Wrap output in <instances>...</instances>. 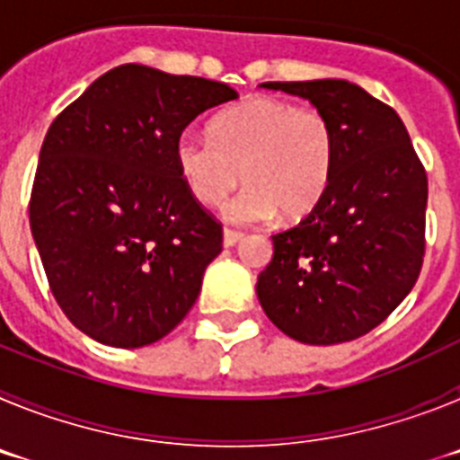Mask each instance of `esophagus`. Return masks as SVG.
I'll list each match as a JSON object with an SVG mask.
<instances>
[{
  "mask_svg": "<svg viewBox=\"0 0 460 460\" xmlns=\"http://www.w3.org/2000/svg\"><path fill=\"white\" fill-rule=\"evenodd\" d=\"M242 237H243V234L239 233V230L226 227V230H223V246H234V243H237Z\"/></svg>",
  "mask_w": 460,
  "mask_h": 460,
  "instance_id": "1",
  "label": "esophagus"
}]
</instances>
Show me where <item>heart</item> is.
Returning a JSON list of instances; mask_svg holds the SVG:
<instances>
[{
    "instance_id": "1",
    "label": "heart",
    "mask_w": 460,
    "mask_h": 460,
    "mask_svg": "<svg viewBox=\"0 0 460 460\" xmlns=\"http://www.w3.org/2000/svg\"><path fill=\"white\" fill-rule=\"evenodd\" d=\"M174 165L186 190L202 205H226L237 223L304 217L327 190L336 165L334 124L315 105L255 96L223 110L209 136L184 131L174 140Z\"/></svg>"
}]
</instances>
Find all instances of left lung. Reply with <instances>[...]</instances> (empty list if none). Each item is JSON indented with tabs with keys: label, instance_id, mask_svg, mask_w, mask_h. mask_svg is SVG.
<instances>
[{
	"label": "left lung",
	"instance_id": "left-lung-1",
	"mask_svg": "<svg viewBox=\"0 0 460 460\" xmlns=\"http://www.w3.org/2000/svg\"><path fill=\"white\" fill-rule=\"evenodd\" d=\"M311 101L332 119L336 165L324 195L296 226L271 234L258 276L267 318L311 345L376 329L420 279L429 177L392 105L348 80L262 83Z\"/></svg>",
	"mask_w": 460,
	"mask_h": 460
}]
</instances>
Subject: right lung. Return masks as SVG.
<instances>
[{
	"label": "right lung",
	"mask_w": 460,
	"mask_h": 460,
	"mask_svg": "<svg viewBox=\"0 0 460 460\" xmlns=\"http://www.w3.org/2000/svg\"><path fill=\"white\" fill-rule=\"evenodd\" d=\"M230 84L124 64L55 117L30 198L52 296L80 332L112 348L170 334L223 249V226L186 190L174 140Z\"/></svg>",
	"instance_id": "obj_1"
}]
</instances>
